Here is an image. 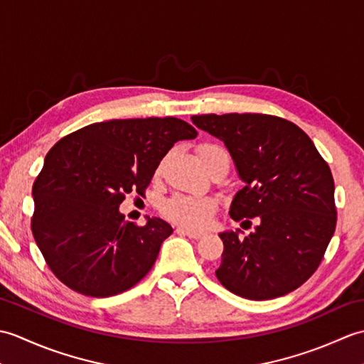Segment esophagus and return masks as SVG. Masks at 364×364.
I'll return each instance as SVG.
<instances>
[{
    "label": "esophagus",
    "instance_id": "34e87169",
    "mask_svg": "<svg viewBox=\"0 0 364 364\" xmlns=\"http://www.w3.org/2000/svg\"><path fill=\"white\" fill-rule=\"evenodd\" d=\"M176 231L180 235H186V236H189V237H192V239H200L203 236V233L202 231H194V230H189V228H183V227H180V228H176Z\"/></svg>",
    "mask_w": 364,
    "mask_h": 364
}]
</instances>
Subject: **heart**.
<instances>
[{
	"mask_svg": "<svg viewBox=\"0 0 364 364\" xmlns=\"http://www.w3.org/2000/svg\"><path fill=\"white\" fill-rule=\"evenodd\" d=\"M197 151L205 168L210 167L220 156L228 158V153L218 144H202L198 145ZM214 211L215 202L213 198L192 196H175L162 208V213L166 214L167 219L178 223V225L192 230L205 228L210 223Z\"/></svg>",
	"mask_w": 364,
	"mask_h": 364,
	"instance_id": "1",
	"label": "heart"
}]
</instances>
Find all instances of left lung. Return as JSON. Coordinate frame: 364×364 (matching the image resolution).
<instances>
[{
    "mask_svg": "<svg viewBox=\"0 0 364 364\" xmlns=\"http://www.w3.org/2000/svg\"><path fill=\"white\" fill-rule=\"evenodd\" d=\"M192 123L225 144L244 188L231 219L258 223L239 239L223 231L218 280L236 296H284L319 267L336 227L335 181L305 131L267 114L192 115ZM241 223V225H242Z\"/></svg>",
    "mask_w": 364,
    "mask_h": 364,
    "instance_id": "left-lung-1",
    "label": "left lung"
}]
</instances>
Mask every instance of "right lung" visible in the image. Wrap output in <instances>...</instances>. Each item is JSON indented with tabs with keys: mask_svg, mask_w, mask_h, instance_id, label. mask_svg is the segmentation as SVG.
Masks as SVG:
<instances>
[{
	"mask_svg": "<svg viewBox=\"0 0 364 364\" xmlns=\"http://www.w3.org/2000/svg\"><path fill=\"white\" fill-rule=\"evenodd\" d=\"M194 137L196 128L175 117L109 120L75 131L46 153L33 184L31 230L60 282L109 297L150 272L173 230L158 218L137 227L119 206L129 192L144 197L173 144Z\"/></svg>",
	"mask_w": 364,
	"mask_h": 364,
	"instance_id": "1",
	"label": "right lung"
}]
</instances>
